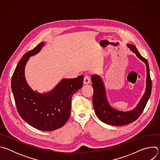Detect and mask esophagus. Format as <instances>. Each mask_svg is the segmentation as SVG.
Segmentation results:
<instances>
[{"label":"esophagus","mask_w":160,"mask_h":160,"mask_svg":"<svg viewBox=\"0 0 160 160\" xmlns=\"http://www.w3.org/2000/svg\"><path fill=\"white\" fill-rule=\"evenodd\" d=\"M90 82V77L88 75H86L84 77V78H83V83L84 84H88Z\"/></svg>","instance_id":"1"}]
</instances>
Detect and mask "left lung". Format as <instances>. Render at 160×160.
I'll return each mask as SVG.
<instances>
[{
	"label": "left lung",
	"mask_w": 160,
	"mask_h": 160,
	"mask_svg": "<svg viewBox=\"0 0 160 160\" xmlns=\"http://www.w3.org/2000/svg\"><path fill=\"white\" fill-rule=\"evenodd\" d=\"M127 46L137 56L145 62L147 70L146 92L135 108L127 112L118 111L112 108L107 100L105 88L102 79L98 75H92L91 77L94 88L92 102L96 115L102 122L114 126L125 125L138 119L143 112L151 93L152 82L147 59L140 54L135 45L127 44Z\"/></svg>",
	"instance_id": "left-lung-1"
}]
</instances>
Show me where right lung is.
Returning a JSON list of instances; mask_svg holds the SVG:
<instances>
[{"label": "right lung", "mask_w": 160, "mask_h": 160, "mask_svg": "<svg viewBox=\"0 0 160 160\" xmlns=\"http://www.w3.org/2000/svg\"><path fill=\"white\" fill-rule=\"evenodd\" d=\"M44 42L25 53L19 61L11 79V88L19 115L33 127L52 131L62 127L71 113L72 98L83 86V77L64 78L47 94L33 91L27 83L25 68L30 56L41 50Z\"/></svg>", "instance_id": "right-lung-1"}]
</instances>
